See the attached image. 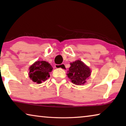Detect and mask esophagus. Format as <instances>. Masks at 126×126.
Listing matches in <instances>:
<instances>
[{
    "mask_svg": "<svg viewBox=\"0 0 126 126\" xmlns=\"http://www.w3.org/2000/svg\"><path fill=\"white\" fill-rule=\"evenodd\" d=\"M55 68L57 69H62L63 70H65L66 69V66L64 63H61V64L58 65V64H56L55 65Z\"/></svg>",
    "mask_w": 126,
    "mask_h": 126,
    "instance_id": "34e87169",
    "label": "esophagus"
}]
</instances>
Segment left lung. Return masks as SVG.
<instances>
[{
	"instance_id": "8db88e82",
	"label": "left lung",
	"mask_w": 126,
	"mask_h": 126,
	"mask_svg": "<svg viewBox=\"0 0 126 126\" xmlns=\"http://www.w3.org/2000/svg\"><path fill=\"white\" fill-rule=\"evenodd\" d=\"M70 67L68 71V77L76 85H83L86 82V79L90 76L91 72L89 67L81 61L77 60L70 63Z\"/></svg>"
}]
</instances>
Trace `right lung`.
I'll list each match as a JSON object with an SVG mask.
<instances>
[{"mask_svg": "<svg viewBox=\"0 0 126 126\" xmlns=\"http://www.w3.org/2000/svg\"><path fill=\"white\" fill-rule=\"evenodd\" d=\"M52 69L51 65L47 62L37 61L29 68V77L34 82L40 84L50 77L49 73Z\"/></svg>", "mask_w": 126, "mask_h": 126, "instance_id": "obj_1", "label": "right lung"}]
</instances>
